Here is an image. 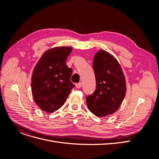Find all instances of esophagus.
<instances>
[{
  "mask_svg": "<svg viewBox=\"0 0 159 159\" xmlns=\"http://www.w3.org/2000/svg\"><path fill=\"white\" fill-rule=\"evenodd\" d=\"M82 82H79V83H77V84H75V86H76L77 88H80L82 87Z\"/></svg>",
  "mask_w": 159,
  "mask_h": 159,
  "instance_id": "obj_1",
  "label": "esophagus"
}]
</instances>
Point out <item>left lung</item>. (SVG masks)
Here are the masks:
<instances>
[{
    "label": "left lung",
    "instance_id": "obj_1",
    "mask_svg": "<svg viewBox=\"0 0 159 159\" xmlns=\"http://www.w3.org/2000/svg\"><path fill=\"white\" fill-rule=\"evenodd\" d=\"M93 68L97 89L86 98V104L93 114L104 117L119 108L126 95V79L117 60L104 50L95 54Z\"/></svg>",
    "mask_w": 159,
    "mask_h": 159
}]
</instances>
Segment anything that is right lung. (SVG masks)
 Instances as JSON below:
<instances>
[{"instance_id": "obj_1", "label": "right lung", "mask_w": 159, "mask_h": 159, "mask_svg": "<svg viewBox=\"0 0 159 159\" xmlns=\"http://www.w3.org/2000/svg\"><path fill=\"white\" fill-rule=\"evenodd\" d=\"M72 48L56 47L42 55L33 70L31 91L42 110L52 113L61 108L75 85L70 81L72 69L66 64Z\"/></svg>"}]
</instances>
